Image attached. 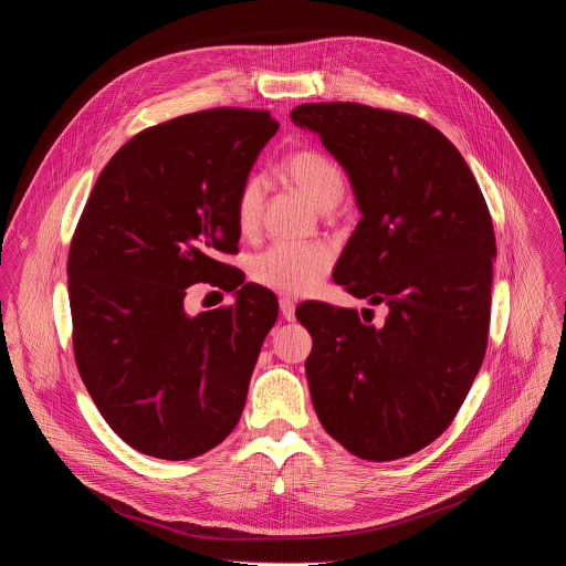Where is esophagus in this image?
Here are the masks:
<instances>
[{"instance_id": "1", "label": "esophagus", "mask_w": 566, "mask_h": 566, "mask_svg": "<svg viewBox=\"0 0 566 566\" xmlns=\"http://www.w3.org/2000/svg\"><path fill=\"white\" fill-rule=\"evenodd\" d=\"M280 313L284 319H295V302L291 297H282L280 300Z\"/></svg>"}]
</instances>
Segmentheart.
Wrapping results in <instances>:
<instances>
[{
	"mask_svg": "<svg viewBox=\"0 0 566 566\" xmlns=\"http://www.w3.org/2000/svg\"><path fill=\"white\" fill-rule=\"evenodd\" d=\"M284 177L297 186L313 206L322 210L336 208L347 190L345 172L325 151L302 147L282 160ZM264 203V184L260 177H249L234 197V221L241 234H253L260 226ZM332 269V253L319 244H280L262 251L251 264V277L284 295H304L317 286Z\"/></svg>",
	"mask_w": 566,
	"mask_h": 566,
	"instance_id": "obj_1",
	"label": "heart"
}]
</instances>
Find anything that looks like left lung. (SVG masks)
I'll return each instance as SVG.
<instances>
[{
	"label": "left lung",
	"mask_w": 566,
	"mask_h": 566,
	"mask_svg": "<svg viewBox=\"0 0 566 566\" xmlns=\"http://www.w3.org/2000/svg\"><path fill=\"white\" fill-rule=\"evenodd\" d=\"M291 120L338 158L363 212L334 280L387 306L382 327L363 325L356 308L297 306L313 338L304 367L315 415L360 459L415 454L454 421L486 356L497 255L486 199L423 118L306 103Z\"/></svg>",
	"instance_id": "8db88e82"
}]
</instances>
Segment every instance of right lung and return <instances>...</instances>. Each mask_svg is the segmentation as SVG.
<instances>
[{
	"label": "right lung",
	"instance_id": "obj_1",
	"mask_svg": "<svg viewBox=\"0 0 566 566\" xmlns=\"http://www.w3.org/2000/svg\"><path fill=\"white\" fill-rule=\"evenodd\" d=\"M275 132L269 112L239 107L147 127L109 158L80 214L66 262L75 365L143 454L199 457L244 410L277 300L217 255L237 253L234 197ZM199 281L237 290L235 304L188 316Z\"/></svg>",
	"mask_w": 566,
	"mask_h": 566
}]
</instances>
